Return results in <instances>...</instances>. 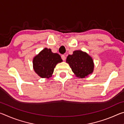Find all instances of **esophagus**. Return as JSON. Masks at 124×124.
I'll return each instance as SVG.
<instances>
[{
    "instance_id": "34e87169",
    "label": "esophagus",
    "mask_w": 124,
    "mask_h": 124,
    "mask_svg": "<svg viewBox=\"0 0 124 124\" xmlns=\"http://www.w3.org/2000/svg\"><path fill=\"white\" fill-rule=\"evenodd\" d=\"M61 58L63 61H65V60H66V56H65V55H64V54H62L61 56Z\"/></svg>"
}]
</instances>
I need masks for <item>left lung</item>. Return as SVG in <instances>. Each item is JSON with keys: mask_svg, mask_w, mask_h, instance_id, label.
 Returning <instances> with one entry per match:
<instances>
[{"mask_svg": "<svg viewBox=\"0 0 124 124\" xmlns=\"http://www.w3.org/2000/svg\"><path fill=\"white\" fill-rule=\"evenodd\" d=\"M66 62L76 77L80 78H85L93 71L94 63L92 57L81 50H76L72 54H69Z\"/></svg>", "mask_w": 124, "mask_h": 124, "instance_id": "left-lung-1", "label": "left lung"}]
</instances>
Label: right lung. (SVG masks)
<instances>
[{
    "mask_svg": "<svg viewBox=\"0 0 124 124\" xmlns=\"http://www.w3.org/2000/svg\"><path fill=\"white\" fill-rule=\"evenodd\" d=\"M61 62L62 60L59 54L53 53L50 49L45 48L33 58V68L42 78H49L53 74L56 64Z\"/></svg>",
    "mask_w": 124,
    "mask_h": 124,
    "instance_id": "add662e5",
    "label": "right lung"
}]
</instances>
